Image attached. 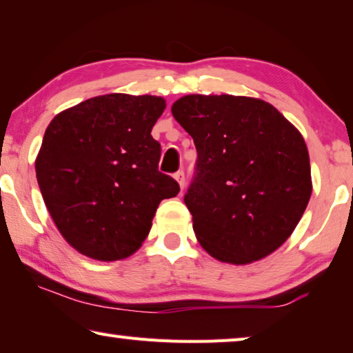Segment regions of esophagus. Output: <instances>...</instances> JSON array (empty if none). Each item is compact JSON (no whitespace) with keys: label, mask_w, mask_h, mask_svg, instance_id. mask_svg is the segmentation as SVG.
I'll return each mask as SVG.
<instances>
[{"label":"esophagus","mask_w":353,"mask_h":353,"mask_svg":"<svg viewBox=\"0 0 353 353\" xmlns=\"http://www.w3.org/2000/svg\"><path fill=\"white\" fill-rule=\"evenodd\" d=\"M175 180L178 181V184H180V188H181V191H183L184 186H186V178H184V172L183 170L175 173Z\"/></svg>","instance_id":"34e87169"}]
</instances>
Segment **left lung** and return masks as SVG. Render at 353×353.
<instances>
[{
  "mask_svg": "<svg viewBox=\"0 0 353 353\" xmlns=\"http://www.w3.org/2000/svg\"><path fill=\"white\" fill-rule=\"evenodd\" d=\"M172 115L197 148L184 203L200 246L232 265L283 246L312 192L300 131L270 102L248 96L188 94L173 102Z\"/></svg>",
  "mask_w": 353,
  "mask_h": 353,
  "instance_id": "8db88e82",
  "label": "left lung"
}]
</instances>
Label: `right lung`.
I'll return each mask as SVG.
<instances>
[{
	"label": "right lung",
	"mask_w": 353,
	"mask_h": 353,
	"mask_svg": "<svg viewBox=\"0 0 353 353\" xmlns=\"http://www.w3.org/2000/svg\"><path fill=\"white\" fill-rule=\"evenodd\" d=\"M161 96L110 93L59 112L46 129L36 178L57 229L75 251L113 262L137 251L161 200L180 192L158 170L151 129Z\"/></svg>",
	"instance_id": "add662e5"
}]
</instances>
